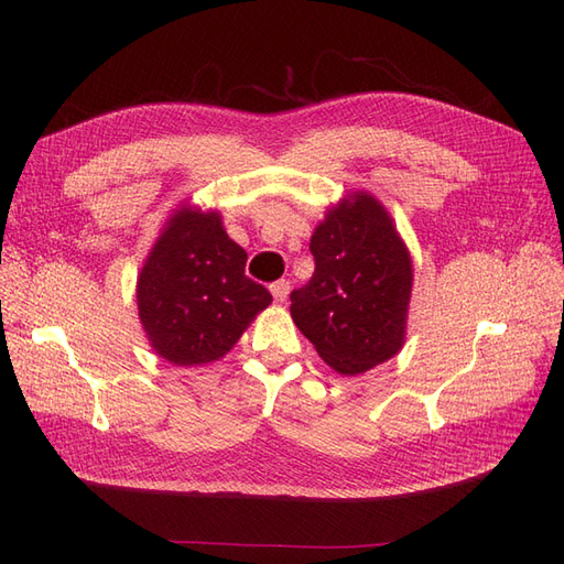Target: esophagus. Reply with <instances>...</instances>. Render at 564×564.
<instances>
[{
	"instance_id": "34e87169",
	"label": "esophagus",
	"mask_w": 564,
	"mask_h": 564,
	"mask_svg": "<svg viewBox=\"0 0 564 564\" xmlns=\"http://www.w3.org/2000/svg\"><path fill=\"white\" fill-rule=\"evenodd\" d=\"M289 282L286 280H278V282H272L270 284V294H272V299H275L278 303H282L286 296H289Z\"/></svg>"
}]
</instances>
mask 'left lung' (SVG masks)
Returning a JSON list of instances; mask_svg holds the SVG:
<instances>
[{
  "mask_svg": "<svg viewBox=\"0 0 564 564\" xmlns=\"http://www.w3.org/2000/svg\"><path fill=\"white\" fill-rule=\"evenodd\" d=\"M313 278L292 292V317L319 357L362 373L402 348L412 261L381 204L355 195L311 237Z\"/></svg>",
  "mask_w": 564,
  "mask_h": 564,
  "instance_id": "1",
  "label": "left lung"
}]
</instances>
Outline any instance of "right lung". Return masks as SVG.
<instances>
[{
    "mask_svg": "<svg viewBox=\"0 0 564 564\" xmlns=\"http://www.w3.org/2000/svg\"><path fill=\"white\" fill-rule=\"evenodd\" d=\"M245 265L247 251L218 214L178 212L152 247L135 294L152 348L181 367L224 357L272 301Z\"/></svg>",
    "mask_w": 564,
    "mask_h": 564,
    "instance_id": "1",
    "label": "right lung"
}]
</instances>
